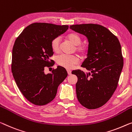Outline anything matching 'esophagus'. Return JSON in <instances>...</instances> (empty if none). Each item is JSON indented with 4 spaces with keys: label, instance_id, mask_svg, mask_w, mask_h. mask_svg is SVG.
<instances>
[{
    "label": "esophagus",
    "instance_id": "1",
    "mask_svg": "<svg viewBox=\"0 0 132 132\" xmlns=\"http://www.w3.org/2000/svg\"><path fill=\"white\" fill-rule=\"evenodd\" d=\"M67 72H68V73L69 75H70L72 74V71L70 70H67Z\"/></svg>",
    "mask_w": 132,
    "mask_h": 132
}]
</instances>
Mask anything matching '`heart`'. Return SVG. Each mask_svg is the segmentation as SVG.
I'll list each match as a JSON object with an SVG mask.
<instances>
[{"mask_svg": "<svg viewBox=\"0 0 132 132\" xmlns=\"http://www.w3.org/2000/svg\"><path fill=\"white\" fill-rule=\"evenodd\" d=\"M67 38L76 47V50L82 56H85L88 53V46L86 45H80L81 43V38L75 33L69 34ZM51 47L52 50L55 53L59 52L60 50V38L59 37L55 38L51 43ZM78 58L76 56H69L66 54H62L57 57L56 62L59 65L63 68L70 69L72 68L75 64L78 63Z\"/></svg>", "mask_w": 132, "mask_h": 132, "instance_id": "1", "label": "heart"}]
</instances>
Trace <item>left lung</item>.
I'll use <instances>...</instances> for the list:
<instances>
[{"instance_id":"1","label":"left lung","mask_w":132,"mask_h":132,"mask_svg":"<svg viewBox=\"0 0 132 132\" xmlns=\"http://www.w3.org/2000/svg\"><path fill=\"white\" fill-rule=\"evenodd\" d=\"M70 28L87 38V57L81 66L89 70L72 71L76 75V95L80 104L88 109L104 105L116 89L123 67L121 45L107 28L94 23L70 25Z\"/></svg>"}]
</instances>
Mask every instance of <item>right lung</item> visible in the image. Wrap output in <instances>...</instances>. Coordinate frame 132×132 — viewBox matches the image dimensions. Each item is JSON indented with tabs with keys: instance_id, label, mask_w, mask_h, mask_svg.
<instances>
[{
	"instance_id": "1",
	"label": "right lung",
	"mask_w": 132,
	"mask_h": 132,
	"mask_svg": "<svg viewBox=\"0 0 132 132\" xmlns=\"http://www.w3.org/2000/svg\"><path fill=\"white\" fill-rule=\"evenodd\" d=\"M68 25L34 23L27 27L15 40L12 49V72L18 87L31 103L44 105L56 97L59 85L68 73L58 66L50 73L53 55L51 43L68 29Z\"/></svg>"
}]
</instances>
